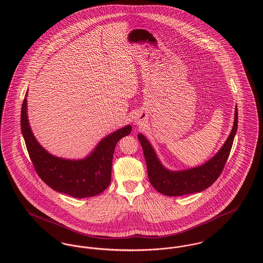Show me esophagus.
<instances>
[{"mask_svg": "<svg viewBox=\"0 0 263 263\" xmlns=\"http://www.w3.org/2000/svg\"><path fill=\"white\" fill-rule=\"evenodd\" d=\"M144 122H145V118L143 117V116H137L136 118H135V123L137 124V125H143L144 124Z\"/></svg>", "mask_w": 263, "mask_h": 263, "instance_id": "1", "label": "esophagus"}]
</instances>
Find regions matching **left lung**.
<instances>
[{
  "label": "left lung",
  "instance_id": "obj_1",
  "mask_svg": "<svg viewBox=\"0 0 263 263\" xmlns=\"http://www.w3.org/2000/svg\"><path fill=\"white\" fill-rule=\"evenodd\" d=\"M235 110L234 126L223 147L208 162L185 171L172 172L165 168L158 159L150 142L145 136L139 134L138 139L144 152L149 180L154 188L166 196H181L201 192L211 186L224 170L238 130L237 106Z\"/></svg>",
  "mask_w": 263,
  "mask_h": 263
}]
</instances>
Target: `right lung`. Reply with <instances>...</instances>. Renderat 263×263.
Listing matches in <instances>:
<instances>
[{
    "instance_id": "obj_1",
    "label": "right lung",
    "mask_w": 263,
    "mask_h": 263,
    "mask_svg": "<svg viewBox=\"0 0 263 263\" xmlns=\"http://www.w3.org/2000/svg\"><path fill=\"white\" fill-rule=\"evenodd\" d=\"M26 95L23 101L21 126L26 149L39 177L52 189L76 198L100 194L111 181L113 152L117 142L130 134L125 126L103 138L96 149L83 160H66L49 154L36 141L26 113Z\"/></svg>"
}]
</instances>
